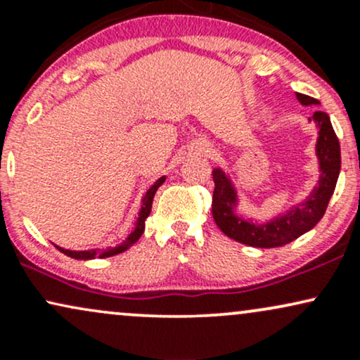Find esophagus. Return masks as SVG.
I'll return each mask as SVG.
<instances>
[{"label":"esophagus","mask_w":360,"mask_h":360,"mask_svg":"<svg viewBox=\"0 0 360 360\" xmlns=\"http://www.w3.org/2000/svg\"><path fill=\"white\" fill-rule=\"evenodd\" d=\"M210 152H212V150H210L208 146H201V147H200V154H201V155H208Z\"/></svg>","instance_id":"esophagus-1"}]
</instances>
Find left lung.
<instances>
[{"instance_id": "obj_1", "label": "left lung", "mask_w": 360, "mask_h": 360, "mask_svg": "<svg viewBox=\"0 0 360 360\" xmlns=\"http://www.w3.org/2000/svg\"><path fill=\"white\" fill-rule=\"evenodd\" d=\"M301 105H318V100L307 94L296 93ZM318 127L316 155L320 160V179L307 201L289 210L283 217L257 225L247 221L235 214L237 193H235L230 177L221 169H213V201L212 214L213 220L226 237L259 249L283 247L296 240L300 235L311 230L323 218L330 198L335 191V184L340 172V143L333 130L330 117L325 111H315L309 118Z\"/></svg>"}]
</instances>
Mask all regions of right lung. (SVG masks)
I'll list each match as a JSON object with an SVG mask.
<instances>
[{"label": "right lung", "instance_id": "right-lung-1", "mask_svg": "<svg viewBox=\"0 0 360 360\" xmlns=\"http://www.w3.org/2000/svg\"><path fill=\"white\" fill-rule=\"evenodd\" d=\"M166 181V177H160V179H157L154 184H152V188L148 189L146 193V196H143L142 200V208H140V213H139V218H137V223H135V229L134 232L127 237V240L123 243H120V245L113 247V249H108V250H101V249H93V250H68V249H62V247H57L62 254H65L68 257H72V259H79V260H88V259H96V257H111V255H117V254H122V252H125L127 249H130L131 245H134L135 242L139 240L140 237H142L143 230H146V218L150 214V210H152V201H154V196H155V191L159 189V186Z\"/></svg>", "mask_w": 360, "mask_h": 360}]
</instances>
